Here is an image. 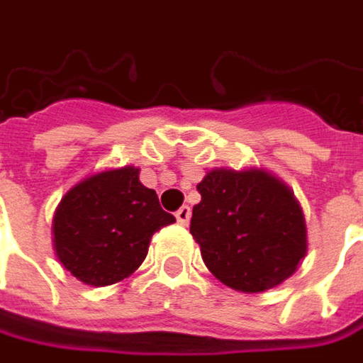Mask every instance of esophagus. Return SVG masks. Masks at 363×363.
<instances>
[{
    "label": "esophagus",
    "mask_w": 363,
    "mask_h": 363,
    "mask_svg": "<svg viewBox=\"0 0 363 363\" xmlns=\"http://www.w3.org/2000/svg\"><path fill=\"white\" fill-rule=\"evenodd\" d=\"M189 219H191V207H181L179 211H177V221L181 223V225H186L189 223Z\"/></svg>",
    "instance_id": "1"
}]
</instances>
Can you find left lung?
Wrapping results in <instances>:
<instances>
[{
    "label": "left lung",
    "instance_id": "8db88e82",
    "mask_svg": "<svg viewBox=\"0 0 363 363\" xmlns=\"http://www.w3.org/2000/svg\"><path fill=\"white\" fill-rule=\"evenodd\" d=\"M191 233L205 266L223 284L264 292L307 254L305 217L284 182L264 170H211L197 184Z\"/></svg>",
    "mask_w": 363,
    "mask_h": 363
}]
</instances>
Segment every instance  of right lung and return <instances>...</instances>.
Listing matches in <instances>:
<instances>
[{
    "label": "right lung",
    "instance_id": "right-lung-1",
    "mask_svg": "<svg viewBox=\"0 0 363 363\" xmlns=\"http://www.w3.org/2000/svg\"><path fill=\"white\" fill-rule=\"evenodd\" d=\"M123 166L93 174L62 197L55 213V250L60 264L91 286L128 278L148 254L152 235L174 223L156 191Z\"/></svg>",
    "mask_w": 363,
    "mask_h": 363
}]
</instances>
